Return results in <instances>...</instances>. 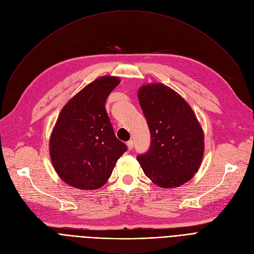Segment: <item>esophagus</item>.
I'll return each instance as SVG.
<instances>
[{
	"label": "esophagus",
	"instance_id": "34e87169",
	"mask_svg": "<svg viewBox=\"0 0 254 254\" xmlns=\"http://www.w3.org/2000/svg\"><path fill=\"white\" fill-rule=\"evenodd\" d=\"M127 145L128 150H131L132 148H134V141H132V140L127 141Z\"/></svg>",
	"mask_w": 254,
	"mask_h": 254
}]
</instances>
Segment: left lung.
Instances as JSON below:
<instances>
[{
    "mask_svg": "<svg viewBox=\"0 0 254 254\" xmlns=\"http://www.w3.org/2000/svg\"><path fill=\"white\" fill-rule=\"evenodd\" d=\"M138 98L151 136L148 151L139 154L138 162L144 174L159 188H178L201 166V125L185 100L163 83L141 86Z\"/></svg>",
    "mask_w": 254,
    "mask_h": 254,
    "instance_id": "1",
    "label": "left lung"
}]
</instances>
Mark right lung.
Returning a JSON list of instances; mask_svg holds the SVG:
<instances>
[{
	"label": "right lung",
	"instance_id": "add662e5",
	"mask_svg": "<svg viewBox=\"0 0 254 254\" xmlns=\"http://www.w3.org/2000/svg\"><path fill=\"white\" fill-rule=\"evenodd\" d=\"M119 82L112 76L96 79L66 103L59 115L49 152L58 175L73 188L100 189L127 149L116 138L105 108L107 98Z\"/></svg>",
	"mask_w": 254,
	"mask_h": 254
}]
</instances>
